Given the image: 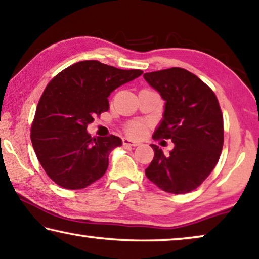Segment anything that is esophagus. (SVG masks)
Instances as JSON below:
<instances>
[{
    "label": "esophagus",
    "mask_w": 259,
    "mask_h": 259,
    "mask_svg": "<svg viewBox=\"0 0 259 259\" xmlns=\"http://www.w3.org/2000/svg\"><path fill=\"white\" fill-rule=\"evenodd\" d=\"M123 144L124 145H131V146H138L141 144L140 142L129 140V138H123Z\"/></svg>",
    "instance_id": "34e87169"
}]
</instances>
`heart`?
I'll use <instances>...</instances> for the list:
<instances>
[{
  "mask_svg": "<svg viewBox=\"0 0 259 259\" xmlns=\"http://www.w3.org/2000/svg\"><path fill=\"white\" fill-rule=\"evenodd\" d=\"M125 131L131 136H140L144 131V124L142 122H134L130 123L129 125L125 126Z\"/></svg>",
  "mask_w": 259,
  "mask_h": 259,
  "instance_id": "b5f03b06",
  "label": "heart"
}]
</instances>
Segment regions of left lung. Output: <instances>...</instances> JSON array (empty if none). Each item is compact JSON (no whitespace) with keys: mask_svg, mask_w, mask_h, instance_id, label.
I'll return each instance as SVG.
<instances>
[{"mask_svg":"<svg viewBox=\"0 0 259 259\" xmlns=\"http://www.w3.org/2000/svg\"><path fill=\"white\" fill-rule=\"evenodd\" d=\"M144 79L166 101L164 118L153 140L175 143L167 156L151 144L154 157L145 176L161 191L172 194L194 191L221 156L223 115L218 98L209 86L185 68L145 73Z\"/></svg>","mask_w":259,"mask_h":259,"instance_id":"obj_1","label":"left lung"}]
</instances>
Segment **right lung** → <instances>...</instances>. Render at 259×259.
Wrapping results in <instances>:
<instances>
[{
    "instance_id": "add662e5",
    "label": "right lung",
    "mask_w": 259,
    "mask_h": 259,
    "mask_svg": "<svg viewBox=\"0 0 259 259\" xmlns=\"http://www.w3.org/2000/svg\"><path fill=\"white\" fill-rule=\"evenodd\" d=\"M142 73L84 60L63 69L48 83L30 136L38 160L57 185L81 190L105 175L108 156L122 141L114 135L91 137L87 125L108 110L111 92Z\"/></svg>"
}]
</instances>
